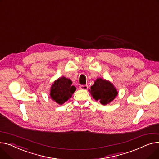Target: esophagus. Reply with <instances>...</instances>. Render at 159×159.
<instances>
[{"mask_svg": "<svg viewBox=\"0 0 159 159\" xmlns=\"http://www.w3.org/2000/svg\"><path fill=\"white\" fill-rule=\"evenodd\" d=\"M80 89L83 90H87L88 89V85H80Z\"/></svg>", "mask_w": 159, "mask_h": 159, "instance_id": "obj_1", "label": "esophagus"}]
</instances>
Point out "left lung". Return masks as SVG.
<instances>
[{"label":"left lung","instance_id":"8db88e82","mask_svg":"<svg viewBox=\"0 0 159 159\" xmlns=\"http://www.w3.org/2000/svg\"><path fill=\"white\" fill-rule=\"evenodd\" d=\"M89 91L93 98L99 101L102 105L109 104L118 94V92L112 83L101 78L96 79Z\"/></svg>","mask_w":159,"mask_h":159}]
</instances>
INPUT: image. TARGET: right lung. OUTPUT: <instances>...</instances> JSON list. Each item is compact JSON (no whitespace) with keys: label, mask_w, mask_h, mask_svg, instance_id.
I'll return each instance as SVG.
<instances>
[{"label":"right lung","mask_w":159,"mask_h":159,"mask_svg":"<svg viewBox=\"0 0 159 159\" xmlns=\"http://www.w3.org/2000/svg\"><path fill=\"white\" fill-rule=\"evenodd\" d=\"M72 83V81L70 79L64 76L55 80L51 87V98L58 105H63L72 97L76 90Z\"/></svg>","instance_id":"add662e5"}]
</instances>
